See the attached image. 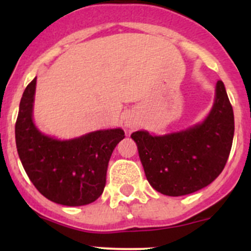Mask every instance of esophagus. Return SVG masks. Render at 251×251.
I'll return each mask as SVG.
<instances>
[{"instance_id":"esophagus-1","label":"esophagus","mask_w":251,"mask_h":251,"mask_svg":"<svg viewBox=\"0 0 251 251\" xmlns=\"http://www.w3.org/2000/svg\"><path fill=\"white\" fill-rule=\"evenodd\" d=\"M126 126H127V127H131V128H132L133 126H135V125H133V124L131 123V121H126Z\"/></svg>"}]
</instances>
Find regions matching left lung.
Here are the masks:
<instances>
[{"label": "left lung", "instance_id": "left-lung-1", "mask_svg": "<svg viewBox=\"0 0 251 251\" xmlns=\"http://www.w3.org/2000/svg\"><path fill=\"white\" fill-rule=\"evenodd\" d=\"M233 135V108L220 80L214 107L201 124L165 136L136 131L131 137L151 186L165 196L179 197L217 178L229 156Z\"/></svg>", "mask_w": 251, "mask_h": 251}]
</instances>
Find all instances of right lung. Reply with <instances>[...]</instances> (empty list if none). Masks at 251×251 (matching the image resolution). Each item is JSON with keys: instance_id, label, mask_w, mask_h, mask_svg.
I'll list each match as a JSON object with an SVG mask.
<instances>
[{"instance_id": "right-lung-1", "label": "right lung", "mask_w": 251, "mask_h": 251, "mask_svg": "<svg viewBox=\"0 0 251 251\" xmlns=\"http://www.w3.org/2000/svg\"><path fill=\"white\" fill-rule=\"evenodd\" d=\"M36 77L26 86L16 123L20 161L37 191L57 204L87 205L100 198L105 186L109 159L125 132L100 130L69 141L40 132L32 123Z\"/></svg>"}]
</instances>
